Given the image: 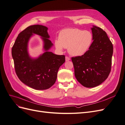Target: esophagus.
Masks as SVG:
<instances>
[{
    "instance_id": "34e87169",
    "label": "esophagus",
    "mask_w": 125,
    "mask_h": 125,
    "mask_svg": "<svg viewBox=\"0 0 125 125\" xmlns=\"http://www.w3.org/2000/svg\"><path fill=\"white\" fill-rule=\"evenodd\" d=\"M70 60V58L69 57H68V56L66 57V62L69 61V60Z\"/></svg>"
}]
</instances>
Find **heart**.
<instances>
[{
	"mask_svg": "<svg viewBox=\"0 0 125 125\" xmlns=\"http://www.w3.org/2000/svg\"><path fill=\"white\" fill-rule=\"evenodd\" d=\"M92 41V35L87 30L77 29H67L62 30L59 35V40L55 41L56 48L62 51L68 48L69 53L73 56L83 55L88 50Z\"/></svg>",
	"mask_w": 125,
	"mask_h": 125,
	"instance_id": "obj_1",
	"label": "heart"
}]
</instances>
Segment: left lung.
Returning a JSON list of instances; mask_svg holds the SVG:
<instances>
[{
	"instance_id": "1",
	"label": "left lung",
	"mask_w": 125,
	"mask_h": 125,
	"mask_svg": "<svg viewBox=\"0 0 125 125\" xmlns=\"http://www.w3.org/2000/svg\"><path fill=\"white\" fill-rule=\"evenodd\" d=\"M93 42L89 50L81 56L72 57L74 75L86 88L99 85L108 77L111 70L113 46L107 34L101 28H91Z\"/></svg>"
}]
</instances>
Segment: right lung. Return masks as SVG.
I'll list each match as a JSON object with an SVG mask.
<instances>
[{"mask_svg": "<svg viewBox=\"0 0 125 125\" xmlns=\"http://www.w3.org/2000/svg\"><path fill=\"white\" fill-rule=\"evenodd\" d=\"M48 28L42 25L28 26L20 32L12 48L15 71L24 84L35 90H46L55 83L59 67L65 62V55L54 54L49 50L53 44L50 40ZM34 34L40 36L43 41L45 52L38 58L29 56L27 47L29 39Z\"/></svg>", "mask_w": 125, "mask_h": 125, "instance_id": "right-lung-1", "label": "right lung"}]
</instances>
